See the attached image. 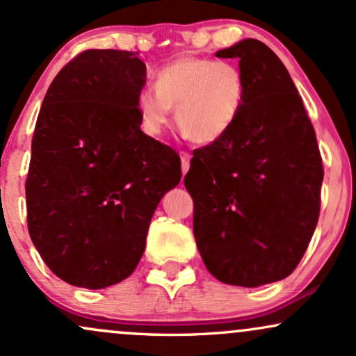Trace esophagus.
I'll list each match as a JSON object with an SVG mask.
<instances>
[{"instance_id":"34e87169","label":"esophagus","mask_w":356,"mask_h":356,"mask_svg":"<svg viewBox=\"0 0 356 356\" xmlns=\"http://www.w3.org/2000/svg\"><path fill=\"white\" fill-rule=\"evenodd\" d=\"M181 164H182V174H187V170H189L191 167V154L186 152V150H182L181 152Z\"/></svg>"}]
</instances>
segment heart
Here are the masks:
<instances>
[{
  "label": "heart",
  "mask_w": 356,
  "mask_h": 356,
  "mask_svg": "<svg viewBox=\"0 0 356 356\" xmlns=\"http://www.w3.org/2000/svg\"><path fill=\"white\" fill-rule=\"evenodd\" d=\"M246 81L239 67L204 56H182L162 67L155 88L137 95L142 129L152 137L165 130L175 107L182 132L197 144L226 136L241 115Z\"/></svg>",
  "instance_id": "b5f03b06"
}]
</instances>
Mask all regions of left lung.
I'll return each instance as SVG.
<instances>
[{
	"label": "left lung",
	"instance_id": "8db88e82",
	"mask_svg": "<svg viewBox=\"0 0 356 356\" xmlns=\"http://www.w3.org/2000/svg\"><path fill=\"white\" fill-rule=\"evenodd\" d=\"M216 56L239 60L246 99L226 136L192 152L184 186L211 275L256 288L291 275L312 241L321 155L303 100L271 48L248 38Z\"/></svg>",
	"mask_w": 356,
	"mask_h": 356
}]
</instances>
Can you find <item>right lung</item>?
I'll return each instance as SVG.
<instances>
[{"instance_id":"add662e5","label":"right lung","mask_w":356,"mask_h":356,"mask_svg":"<svg viewBox=\"0 0 356 356\" xmlns=\"http://www.w3.org/2000/svg\"><path fill=\"white\" fill-rule=\"evenodd\" d=\"M145 63L136 51L87 50L44 95L26 177L28 231L47 266L79 288L129 277L155 207L181 182V157L140 130Z\"/></svg>"}]
</instances>
